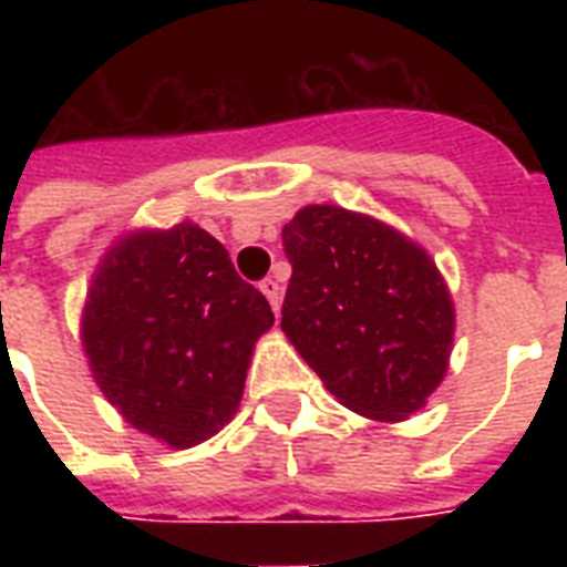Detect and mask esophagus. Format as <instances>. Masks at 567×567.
I'll use <instances>...</instances> for the list:
<instances>
[{"label":"esophagus","instance_id":"esophagus-1","mask_svg":"<svg viewBox=\"0 0 567 567\" xmlns=\"http://www.w3.org/2000/svg\"><path fill=\"white\" fill-rule=\"evenodd\" d=\"M258 288H261V293L267 297V302L274 306V311H279V306H282V288H279V282H276V279H265Z\"/></svg>","mask_w":567,"mask_h":567}]
</instances>
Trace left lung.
<instances>
[{
    "instance_id": "1",
    "label": "left lung",
    "mask_w": 567,
    "mask_h": 567,
    "mask_svg": "<svg viewBox=\"0 0 567 567\" xmlns=\"http://www.w3.org/2000/svg\"><path fill=\"white\" fill-rule=\"evenodd\" d=\"M282 332L341 405L403 421L441 385L453 300L426 249L368 214L306 205L282 229Z\"/></svg>"
}]
</instances>
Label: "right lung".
Here are the masks:
<instances>
[{"mask_svg":"<svg viewBox=\"0 0 567 567\" xmlns=\"http://www.w3.org/2000/svg\"><path fill=\"white\" fill-rule=\"evenodd\" d=\"M274 327L258 288L196 223L141 229L93 274L82 315L91 373L135 430L185 450L238 412L252 347Z\"/></svg>","mask_w":567,"mask_h":567,"instance_id":"1","label":"right lung"}]
</instances>
